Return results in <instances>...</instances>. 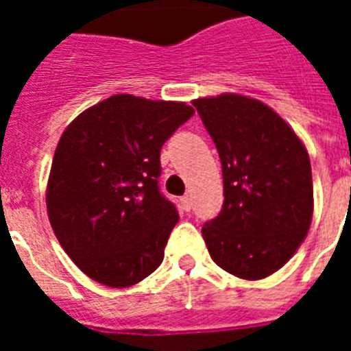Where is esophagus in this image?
Returning a JSON list of instances; mask_svg holds the SVG:
<instances>
[{
	"mask_svg": "<svg viewBox=\"0 0 351 351\" xmlns=\"http://www.w3.org/2000/svg\"><path fill=\"white\" fill-rule=\"evenodd\" d=\"M182 208L186 209V211H191V208H193V200H191V195H184V197H182Z\"/></svg>",
	"mask_w": 351,
	"mask_h": 351,
	"instance_id": "esophagus-1",
	"label": "esophagus"
}]
</instances>
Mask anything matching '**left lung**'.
<instances>
[{
	"label": "left lung",
	"mask_w": 351,
	"mask_h": 351,
	"mask_svg": "<svg viewBox=\"0 0 351 351\" xmlns=\"http://www.w3.org/2000/svg\"><path fill=\"white\" fill-rule=\"evenodd\" d=\"M222 164L224 204L202 237L222 269L258 280L293 256L313 215L304 143L277 112L240 95L193 100Z\"/></svg>",
	"instance_id": "1"
}]
</instances>
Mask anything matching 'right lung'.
Masks as SVG:
<instances>
[{"mask_svg":"<svg viewBox=\"0 0 351 351\" xmlns=\"http://www.w3.org/2000/svg\"><path fill=\"white\" fill-rule=\"evenodd\" d=\"M195 114L184 101L114 95L63 131L47 184V213L82 271L109 288L149 277L178 222L160 193V149Z\"/></svg>","mask_w":351,"mask_h":351,"instance_id":"right-lung-1","label":"right lung"}]
</instances>
